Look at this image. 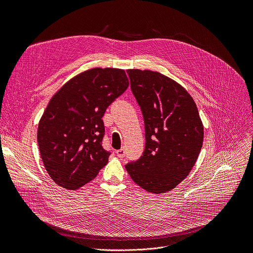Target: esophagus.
Wrapping results in <instances>:
<instances>
[{
    "label": "esophagus",
    "mask_w": 253,
    "mask_h": 253,
    "mask_svg": "<svg viewBox=\"0 0 253 253\" xmlns=\"http://www.w3.org/2000/svg\"><path fill=\"white\" fill-rule=\"evenodd\" d=\"M116 153H117V156H118L119 158H123V157L125 156V154H126L125 149H123V148L120 149V150H117Z\"/></svg>",
    "instance_id": "esophagus-1"
}]
</instances>
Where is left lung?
Segmentation results:
<instances>
[{"instance_id": "1", "label": "left lung", "mask_w": 253, "mask_h": 253, "mask_svg": "<svg viewBox=\"0 0 253 253\" xmlns=\"http://www.w3.org/2000/svg\"><path fill=\"white\" fill-rule=\"evenodd\" d=\"M130 87L144 118L142 155L125 168L141 188L152 193L173 189L200 155L204 127L199 111L182 85L159 72L127 70Z\"/></svg>"}]
</instances>
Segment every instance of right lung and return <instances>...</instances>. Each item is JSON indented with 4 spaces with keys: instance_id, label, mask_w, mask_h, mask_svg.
I'll return each mask as SVG.
<instances>
[{
    "instance_id": "right-lung-1",
    "label": "right lung",
    "mask_w": 253,
    "mask_h": 253,
    "mask_svg": "<svg viewBox=\"0 0 253 253\" xmlns=\"http://www.w3.org/2000/svg\"><path fill=\"white\" fill-rule=\"evenodd\" d=\"M129 85L122 69L94 68L65 84L49 101L38 126L40 155L50 178L78 189L106 166L102 147L107 107Z\"/></svg>"
}]
</instances>
